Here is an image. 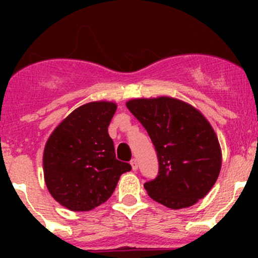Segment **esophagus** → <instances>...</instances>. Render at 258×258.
<instances>
[{
    "mask_svg": "<svg viewBox=\"0 0 258 258\" xmlns=\"http://www.w3.org/2000/svg\"><path fill=\"white\" fill-rule=\"evenodd\" d=\"M131 166H132V170L134 171H136V170H139V162H137V160L136 158H132L131 160Z\"/></svg>",
    "mask_w": 258,
    "mask_h": 258,
    "instance_id": "esophagus-1",
    "label": "esophagus"
}]
</instances>
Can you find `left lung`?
Segmentation results:
<instances>
[{
	"mask_svg": "<svg viewBox=\"0 0 258 258\" xmlns=\"http://www.w3.org/2000/svg\"><path fill=\"white\" fill-rule=\"evenodd\" d=\"M126 106L157 151L160 168L157 177L145 183L148 196L172 210L204 199L222 165L217 135L206 117L189 103L166 96L134 98Z\"/></svg>",
	"mask_w": 258,
	"mask_h": 258,
	"instance_id": "1",
	"label": "left lung"
}]
</instances>
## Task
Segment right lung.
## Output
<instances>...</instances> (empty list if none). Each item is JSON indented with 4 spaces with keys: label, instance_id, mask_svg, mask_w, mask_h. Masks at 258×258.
I'll list each match as a JSON object with an SVG mask.
<instances>
[{
    "label": "right lung",
    "instance_id": "add662e5",
    "mask_svg": "<svg viewBox=\"0 0 258 258\" xmlns=\"http://www.w3.org/2000/svg\"><path fill=\"white\" fill-rule=\"evenodd\" d=\"M117 105L95 101L72 111L48 137L43 176L51 196L66 209L91 211L107 201L131 165L116 160L108 124Z\"/></svg>",
    "mask_w": 258,
    "mask_h": 258
}]
</instances>
